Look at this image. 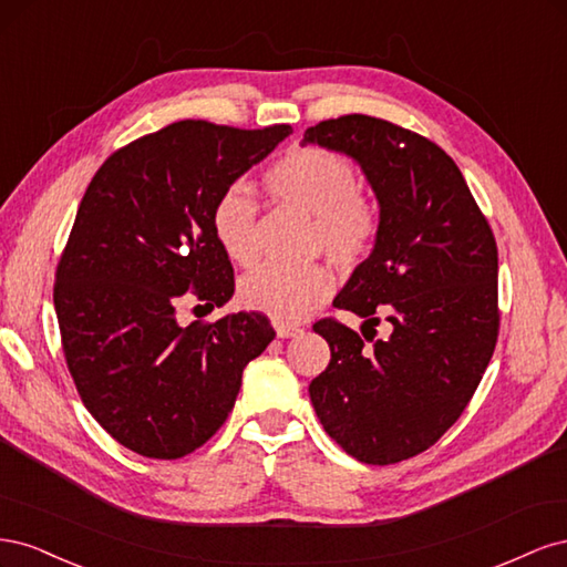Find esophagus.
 Wrapping results in <instances>:
<instances>
[{"label": "esophagus", "instance_id": "34e87169", "mask_svg": "<svg viewBox=\"0 0 567 567\" xmlns=\"http://www.w3.org/2000/svg\"><path fill=\"white\" fill-rule=\"evenodd\" d=\"M274 329H277V336L279 338H293L298 336L302 329L300 326H293V323H281V321H274Z\"/></svg>", "mask_w": 567, "mask_h": 567}]
</instances>
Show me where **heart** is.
<instances>
[{"instance_id": "heart-1", "label": "heart", "mask_w": 567, "mask_h": 567, "mask_svg": "<svg viewBox=\"0 0 567 567\" xmlns=\"http://www.w3.org/2000/svg\"><path fill=\"white\" fill-rule=\"evenodd\" d=\"M267 192L284 205L312 215L307 248L326 255L340 269H354L373 252L383 231L381 203L359 186L354 167L321 146H296L267 167ZM257 200L244 184H231L213 205V234L234 265L257 260ZM333 271L323 262L305 267L262 265L238 286V298L274 321L293 323L310 317L331 298Z\"/></svg>"}]
</instances>
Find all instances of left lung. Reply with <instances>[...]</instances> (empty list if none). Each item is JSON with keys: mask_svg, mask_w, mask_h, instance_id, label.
<instances>
[{"mask_svg": "<svg viewBox=\"0 0 567 567\" xmlns=\"http://www.w3.org/2000/svg\"><path fill=\"white\" fill-rule=\"evenodd\" d=\"M305 142L362 165L383 231L336 298L364 317L315 323L331 362L310 383L317 416L342 450L390 466L425 452L468 406L499 338V252L456 163L435 142L362 113L321 120ZM391 331L375 339L374 326Z\"/></svg>", "mask_w": 567, "mask_h": 567, "instance_id": "8db88e82", "label": "left lung"}]
</instances>
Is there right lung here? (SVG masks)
Instances as JSON below:
<instances>
[{"label":"right lung","mask_w":567,"mask_h":567,"mask_svg":"<svg viewBox=\"0 0 567 567\" xmlns=\"http://www.w3.org/2000/svg\"><path fill=\"white\" fill-rule=\"evenodd\" d=\"M290 132L179 120L113 151L84 192L54 307L80 400L123 447L148 458L198 450L277 336L260 312L179 326L175 302L186 290L208 310L231 298L213 205Z\"/></svg>","instance_id":"right-lung-1"}]
</instances>
